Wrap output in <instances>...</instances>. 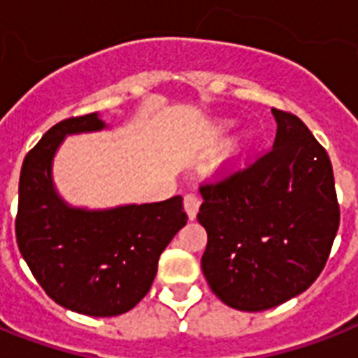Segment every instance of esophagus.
Listing matches in <instances>:
<instances>
[{"label": "esophagus", "instance_id": "34e87169", "mask_svg": "<svg viewBox=\"0 0 358 358\" xmlns=\"http://www.w3.org/2000/svg\"><path fill=\"white\" fill-rule=\"evenodd\" d=\"M184 208L185 211H187L189 219L193 220L194 217H196V213H199V208H200V200L199 196L194 193H185L184 196Z\"/></svg>", "mask_w": 358, "mask_h": 358}]
</instances>
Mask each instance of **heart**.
Wrapping results in <instances>:
<instances>
[{
    "mask_svg": "<svg viewBox=\"0 0 358 358\" xmlns=\"http://www.w3.org/2000/svg\"><path fill=\"white\" fill-rule=\"evenodd\" d=\"M222 127H226V124H222ZM245 149H246V139L245 138L235 139L234 143H231L228 147V150H226L224 159H231V162H235V159H239L241 154L245 152Z\"/></svg>",
    "mask_w": 358,
    "mask_h": 358,
    "instance_id": "b5f03b06",
    "label": "heart"
}]
</instances>
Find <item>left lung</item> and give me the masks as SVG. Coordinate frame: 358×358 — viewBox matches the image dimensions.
<instances>
[{
	"mask_svg": "<svg viewBox=\"0 0 358 358\" xmlns=\"http://www.w3.org/2000/svg\"><path fill=\"white\" fill-rule=\"evenodd\" d=\"M274 147L200 184L208 231L202 272L219 300L257 313L301 294L324 270L340 224L333 165L307 124L285 110Z\"/></svg>",
	"mask_w": 358,
	"mask_h": 358,
	"instance_id": "left-lung-1",
	"label": "left lung"
}]
</instances>
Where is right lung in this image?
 <instances>
[{
    "label": "right lung",
    "instance_id": "obj_1",
    "mask_svg": "<svg viewBox=\"0 0 358 358\" xmlns=\"http://www.w3.org/2000/svg\"><path fill=\"white\" fill-rule=\"evenodd\" d=\"M104 129L97 113L64 119L23 159L16 241L45 294L88 316H117L150 290L165 246L185 226L182 196L141 206L86 211L64 204L51 162L66 134Z\"/></svg>",
    "mask_w": 358,
    "mask_h": 358
}]
</instances>
